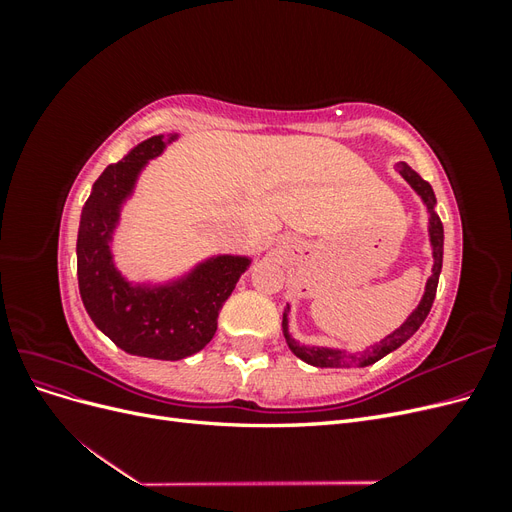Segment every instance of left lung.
I'll return each instance as SVG.
<instances>
[{
	"mask_svg": "<svg viewBox=\"0 0 512 512\" xmlns=\"http://www.w3.org/2000/svg\"><path fill=\"white\" fill-rule=\"evenodd\" d=\"M399 173L401 177H404L412 188L421 194V198L425 200L427 205V211H429V235H431V245H433V273L429 277L427 282V288H425V294H423V301L421 305H418L412 316L401 324V327L397 331H393L389 337H384L382 342L374 348V350H365L361 354H344L339 350H327V348H307V346H299L294 339L288 335V320H286V314H284V335H286V342L290 346V350L299 356V359H303L305 363L314 365V367H352V365H371L380 361L382 356H386L389 352L397 350L401 344L408 342V339L418 331V327L425 322L429 309L433 305V299H436V290H438V280H440V271H442V252H444V228H442V222L438 218V213L433 211V205H436V194H433L431 185L418 175L414 173V170L408 166V164H399Z\"/></svg>",
	"mask_w": 512,
	"mask_h": 512,
	"instance_id": "obj_1",
	"label": "left lung"
}]
</instances>
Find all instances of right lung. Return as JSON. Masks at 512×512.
Returning <instances> with one entry per match:
<instances>
[{
	"label": "right lung",
	"mask_w": 512,
	"mask_h": 512,
	"mask_svg": "<svg viewBox=\"0 0 512 512\" xmlns=\"http://www.w3.org/2000/svg\"><path fill=\"white\" fill-rule=\"evenodd\" d=\"M175 136H151L126 158L108 164L81 213L76 275L89 318L128 354L179 361L203 350L218 329V316L250 260L220 256L200 265L173 288L138 290L121 280L111 262L108 237L121 200L132 192L138 170Z\"/></svg>",
	"instance_id": "obj_1"
}]
</instances>
